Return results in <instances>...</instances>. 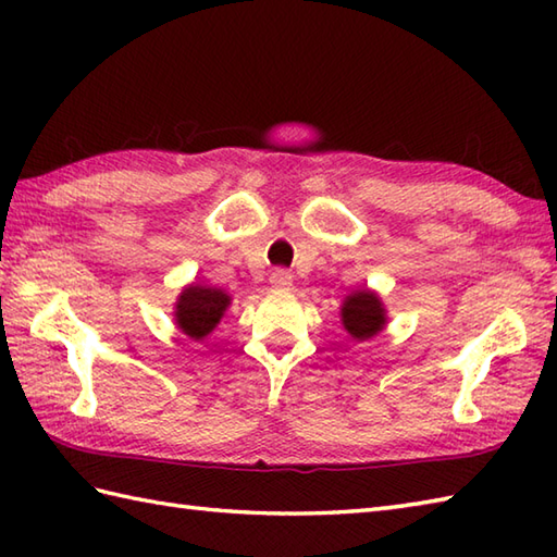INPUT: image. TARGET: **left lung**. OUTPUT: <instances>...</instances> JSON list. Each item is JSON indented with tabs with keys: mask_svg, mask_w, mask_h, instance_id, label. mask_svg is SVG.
Instances as JSON below:
<instances>
[{
	"mask_svg": "<svg viewBox=\"0 0 557 557\" xmlns=\"http://www.w3.org/2000/svg\"><path fill=\"white\" fill-rule=\"evenodd\" d=\"M230 301L232 299L222 289L194 282V285L184 287L180 299H176L174 323L191 339H203L218 327Z\"/></svg>",
	"mask_w": 557,
	"mask_h": 557,
	"instance_id": "left-lung-1",
	"label": "left lung"
}]
</instances>
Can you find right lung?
Segmentation results:
<instances>
[{
	"instance_id": "add662e5",
	"label": "right lung",
	"mask_w": 557,
	"mask_h": 557,
	"mask_svg": "<svg viewBox=\"0 0 557 557\" xmlns=\"http://www.w3.org/2000/svg\"><path fill=\"white\" fill-rule=\"evenodd\" d=\"M342 323H345L347 333L357 339H369L377 335L387 323L383 301L377 299L375 292L369 289L349 294L347 301L342 304Z\"/></svg>"
}]
</instances>
